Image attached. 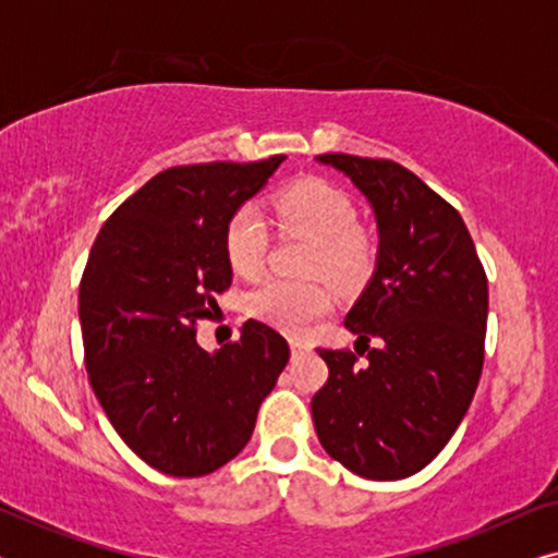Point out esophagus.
<instances>
[{
	"label": "esophagus",
	"instance_id": "1",
	"mask_svg": "<svg viewBox=\"0 0 558 558\" xmlns=\"http://www.w3.org/2000/svg\"><path fill=\"white\" fill-rule=\"evenodd\" d=\"M304 350H310L307 342H302V340H292V355H300V353H304Z\"/></svg>",
	"mask_w": 558,
	"mask_h": 558
}]
</instances>
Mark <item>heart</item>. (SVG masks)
I'll return each instance as SVG.
<instances>
[{
  "instance_id": "heart-1",
  "label": "heart",
  "mask_w": 558,
  "mask_h": 558,
  "mask_svg": "<svg viewBox=\"0 0 558 558\" xmlns=\"http://www.w3.org/2000/svg\"><path fill=\"white\" fill-rule=\"evenodd\" d=\"M279 226L310 241L304 269L325 274L340 287H357L371 277L376 251L368 233L357 228V213L348 195L323 180H302L281 190L274 203ZM269 228L256 205L243 203L223 228V251L235 274L251 277L262 269ZM332 289L323 281L266 279L251 289L246 307L262 323L289 335L307 332L317 319L330 315Z\"/></svg>"
}]
</instances>
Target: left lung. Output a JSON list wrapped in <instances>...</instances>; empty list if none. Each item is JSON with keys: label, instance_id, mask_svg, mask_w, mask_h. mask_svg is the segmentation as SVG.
<instances>
[{"label": "left lung", "instance_id": "left-lung-1", "mask_svg": "<svg viewBox=\"0 0 558 558\" xmlns=\"http://www.w3.org/2000/svg\"><path fill=\"white\" fill-rule=\"evenodd\" d=\"M317 159L368 197L380 246L376 274L345 317L355 353L317 350L330 376L312 396V422L325 452L350 472L403 480L445 449L468 414L485 361L487 277L460 213L407 167L338 151Z\"/></svg>", "mask_w": 558, "mask_h": 558}]
</instances>
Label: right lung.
<instances>
[{
    "mask_svg": "<svg viewBox=\"0 0 558 558\" xmlns=\"http://www.w3.org/2000/svg\"><path fill=\"white\" fill-rule=\"evenodd\" d=\"M281 162L170 167L90 246L78 289L90 388L129 449L165 475L203 477L231 462L289 361V342L258 319L216 355L195 340L233 281L226 220Z\"/></svg>",
    "mask_w": 558,
    "mask_h": 558,
    "instance_id": "obj_1",
    "label": "right lung"
}]
</instances>
